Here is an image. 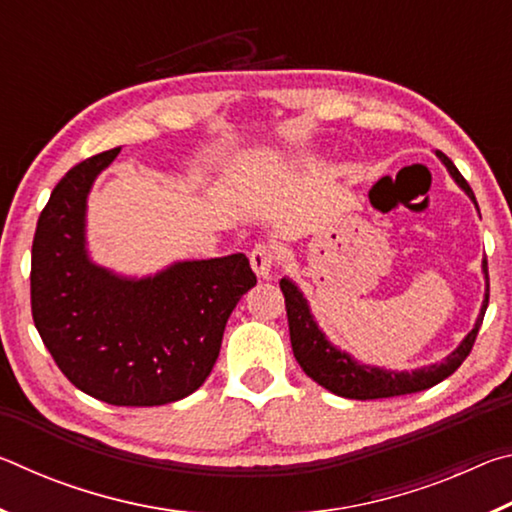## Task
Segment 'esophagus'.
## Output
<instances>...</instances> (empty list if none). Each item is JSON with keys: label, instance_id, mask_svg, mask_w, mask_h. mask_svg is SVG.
<instances>
[{"label": "esophagus", "instance_id": "obj_1", "mask_svg": "<svg viewBox=\"0 0 512 512\" xmlns=\"http://www.w3.org/2000/svg\"><path fill=\"white\" fill-rule=\"evenodd\" d=\"M277 262V248L271 241H259L255 248L250 250V266L259 277H271V271Z\"/></svg>", "mask_w": 512, "mask_h": 512}]
</instances>
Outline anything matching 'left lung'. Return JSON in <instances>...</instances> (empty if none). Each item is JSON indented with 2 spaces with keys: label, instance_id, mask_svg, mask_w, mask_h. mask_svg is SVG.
<instances>
[{
  "label": "left lung",
  "instance_id": "8db88e82",
  "mask_svg": "<svg viewBox=\"0 0 512 512\" xmlns=\"http://www.w3.org/2000/svg\"><path fill=\"white\" fill-rule=\"evenodd\" d=\"M438 158L445 162V167L452 173L458 185L465 189V194L474 198L472 187L467 185V180L461 176V171L456 169V164L447 158L445 153L438 151ZM485 280H488V293H485V302L481 307V316L476 320V325L470 334L465 336V341L458 345L443 363L436 366L415 370V372H393V370H381L370 366H359L357 361H352L348 354L332 348L323 336V332L316 327L314 318L309 314L307 300L302 298V293L296 289V284L289 280L280 282V289L284 293V305H287V318H289V336H291V348L293 357L300 363V368L307 375L327 388L329 393L350 397V400H381V397H397V395H409L420 393L427 388L440 384L449 375L461 368V363L467 359V354L472 352L476 334H479L485 309H488L490 300V277H488V262H483Z\"/></svg>",
  "mask_w": 512,
  "mask_h": 512
}]
</instances>
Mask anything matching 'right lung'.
<instances>
[{
  "mask_svg": "<svg viewBox=\"0 0 512 512\" xmlns=\"http://www.w3.org/2000/svg\"><path fill=\"white\" fill-rule=\"evenodd\" d=\"M110 149L69 169L40 212L31 248V314L60 372L101 402L160 406L203 384L239 298L257 284L246 255L121 280L90 264L85 196L117 158Z\"/></svg>",
  "mask_w": 512,
  "mask_h": 512,
  "instance_id": "add662e5",
  "label": "right lung"
}]
</instances>
